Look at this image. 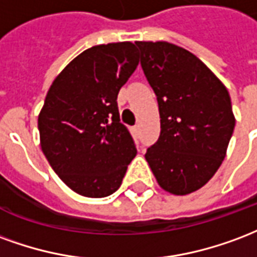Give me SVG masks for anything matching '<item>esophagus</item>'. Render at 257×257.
Listing matches in <instances>:
<instances>
[{
	"mask_svg": "<svg viewBox=\"0 0 257 257\" xmlns=\"http://www.w3.org/2000/svg\"><path fill=\"white\" fill-rule=\"evenodd\" d=\"M133 128H134V133H138V130H140V124H136Z\"/></svg>",
	"mask_w": 257,
	"mask_h": 257,
	"instance_id": "esophagus-1",
	"label": "esophagus"
}]
</instances>
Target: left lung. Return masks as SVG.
Segmentation results:
<instances>
[{
  "label": "left lung",
  "instance_id": "obj_1",
  "mask_svg": "<svg viewBox=\"0 0 257 257\" xmlns=\"http://www.w3.org/2000/svg\"><path fill=\"white\" fill-rule=\"evenodd\" d=\"M155 91L160 136L145 159L164 190L183 196L218 171L235 119L223 83L196 56L168 42H136Z\"/></svg>",
  "mask_w": 257,
  "mask_h": 257
}]
</instances>
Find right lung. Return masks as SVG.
<instances>
[{"label": "right lung", "mask_w": 257, "mask_h": 257, "mask_svg": "<svg viewBox=\"0 0 257 257\" xmlns=\"http://www.w3.org/2000/svg\"><path fill=\"white\" fill-rule=\"evenodd\" d=\"M138 63L131 42L97 45L75 57L46 94L38 116L41 148L60 179L80 196L116 192L136 157L117 94Z\"/></svg>", "instance_id": "right-lung-1"}]
</instances>
